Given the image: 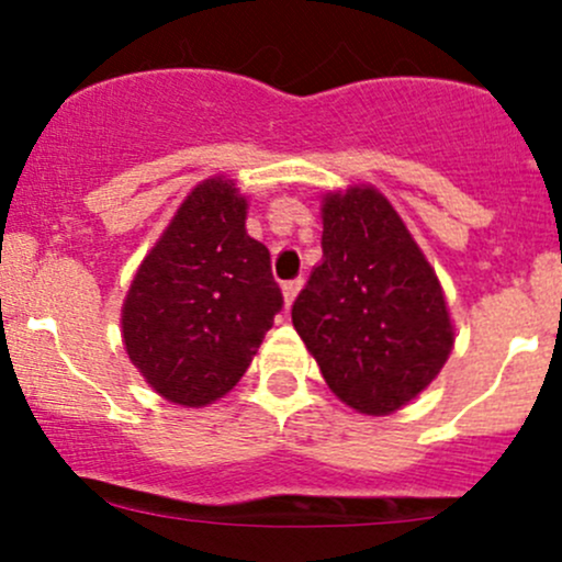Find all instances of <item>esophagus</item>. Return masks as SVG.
Returning <instances> with one entry per match:
<instances>
[{"instance_id": "34e87169", "label": "esophagus", "mask_w": 562, "mask_h": 562, "mask_svg": "<svg viewBox=\"0 0 562 562\" xmlns=\"http://www.w3.org/2000/svg\"><path fill=\"white\" fill-rule=\"evenodd\" d=\"M299 288H302V280H288L282 282V296H285V307H291L293 299H296Z\"/></svg>"}]
</instances>
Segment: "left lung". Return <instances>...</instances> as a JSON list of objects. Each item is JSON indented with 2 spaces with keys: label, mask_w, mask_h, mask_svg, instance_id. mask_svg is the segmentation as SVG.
<instances>
[{
  "label": "left lung",
  "mask_w": 562,
  "mask_h": 562,
  "mask_svg": "<svg viewBox=\"0 0 562 562\" xmlns=\"http://www.w3.org/2000/svg\"><path fill=\"white\" fill-rule=\"evenodd\" d=\"M323 260L293 302L299 337L328 389L386 416L435 381L454 345L432 266L372 187L323 203Z\"/></svg>",
  "instance_id": "8db88e82"
}]
</instances>
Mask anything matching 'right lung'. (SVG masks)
Masks as SVG:
<instances>
[{
    "instance_id": "obj_1",
    "label": "right lung",
    "mask_w": 562,
    "mask_h": 562,
    "mask_svg": "<svg viewBox=\"0 0 562 562\" xmlns=\"http://www.w3.org/2000/svg\"><path fill=\"white\" fill-rule=\"evenodd\" d=\"M245 220L247 201L231 181H203L130 285L127 356L176 405L228 394L282 310L269 249L247 236Z\"/></svg>"
}]
</instances>
